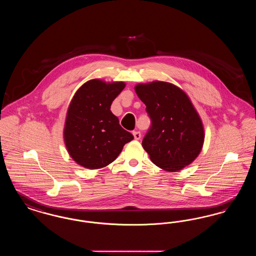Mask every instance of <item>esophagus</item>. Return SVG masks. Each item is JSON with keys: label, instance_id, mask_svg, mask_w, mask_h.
<instances>
[{"label": "esophagus", "instance_id": "1", "mask_svg": "<svg viewBox=\"0 0 256 256\" xmlns=\"http://www.w3.org/2000/svg\"><path fill=\"white\" fill-rule=\"evenodd\" d=\"M132 134H134V139H136V140H139L141 138V132H134Z\"/></svg>", "mask_w": 256, "mask_h": 256}]
</instances>
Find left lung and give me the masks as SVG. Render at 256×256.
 Wrapping results in <instances>:
<instances>
[{
	"mask_svg": "<svg viewBox=\"0 0 256 256\" xmlns=\"http://www.w3.org/2000/svg\"><path fill=\"white\" fill-rule=\"evenodd\" d=\"M135 91L152 122L142 141L150 158L169 172L192 163L202 148L204 132L189 98L178 87L163 82L138 84Z\"/></svg>",
	"mask_w": 256,
	"mask_h": 256,
	"instance_id": "left-lung-1",
	"label": "left lung"
}]
</instances>
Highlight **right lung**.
Segmentation results:
<instances>
[{"mask_svg":"<svg viewBox=\"0 0 256 256\" xmlns=\"http://www.w3.org/2000/svg\"><path fill=\"white\" fill-rule=\"evenodd\" d=\"M124 86V82L92 80L74 96L67 112L64 141L71 158L84 168L108 166L134 139L110 111L112 102Z\"/></svg>","mask_w":256,"mask_h":256,"instance_id":"1","label":"right lung"}]
</instances>
